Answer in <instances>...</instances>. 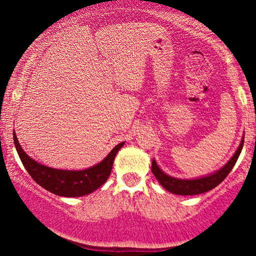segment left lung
Here are the masks:
<instances>
[{"instance_id": "1", "label": "left lung", "mask_w": 256, "mask_h": 256, "mask_svg": "<svg viewBox=\"0 0 256 256\" xmlns=\"http://www.w3.org/2000/svg\"><path fill=\"white\" fill-rule=\"evenodd\" d=\"M243 143H244V137L240 140V144L237 148L236 152L234 154L228 162L222 168L218 170L216 172L212 174L204 176V177L196 178V179H179L173 178L171 176H167L165 172L161 171L160 167L158 166L156 161L152 160V172L158 179V183L162 185L166 190L170 192L176 194V195H198V194H204L214 189L216 185L222 183L224 179L228 177V173L234 168V164H236L237 158H238L240 152H242Z\"/></svg>"}]
</instances>
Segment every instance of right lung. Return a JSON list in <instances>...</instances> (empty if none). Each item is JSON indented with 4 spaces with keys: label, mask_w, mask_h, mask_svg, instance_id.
<instances>
[{
    "label": "right lung",
    "mask_w": 256,
    "mask_h": 256,
    "mask_svg": "<svg viewBox=\"0 0 256 256\" xmlns=\"http://www.w3.org/2000/svg\"><path fill=\"white\" fill-rule=\"evenodd\" d=\"M13 138L20 160L31 178L48 192L64 198H79L88 195L104 184L110 174L116 152L125 144V142H122L114 146L110 154L98 165L82 171H71L40 165L22 150L16 132H13Z\"/></svg>",
    "instance_id": "add662e5"
}]
</instances>
